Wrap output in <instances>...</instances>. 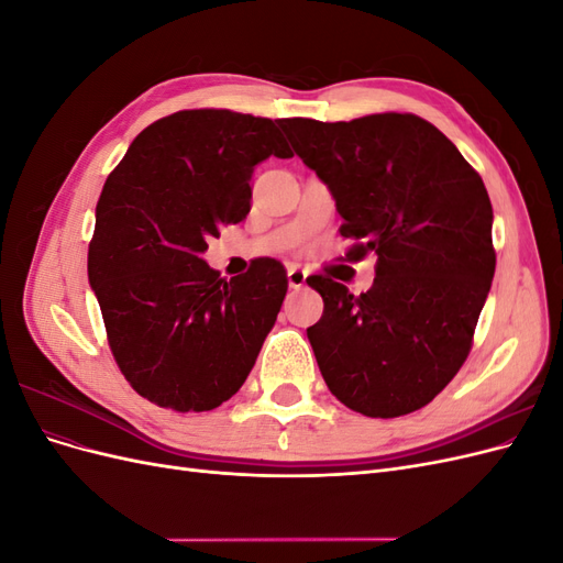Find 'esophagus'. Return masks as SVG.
<instances>
[{
  "mask_svg": "<svg viewBox=\"0 0 563 563\" xmlns=\"http://www.w3.org/2000/svg\"><path fill=\"white\" fill-rule=\"evenodd\" d=\"M286 277H288V286H291V288H302L305 284H308V272H305V269L298 267V265L288 267Z\"/></svg>",
  "mask_w": 563,
  "mask_h": 563,
  "instance_id": "34e87169",
  "label": "esophagus"
}]
</instances>
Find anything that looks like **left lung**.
Returning <instances> with one entry per match:
<instances>
[{"label": "left lung", "mask_w": 563, "mask_h": 563, "mask_svg": "<svg viewBox=\"0 0 563 563\" xmlns=\"http://www.w3.org/2000/svg\"><path fill=\"white\" fill-rule=\"evenodd\" d=\"M296 155L327 183L354 244L376 253V282L354 296L331 277L308 284L323 314L308 329L329 389L352 411L399 418L430 404L465 364L496 272L482 176L416 114L352 122L282 119Z\"/></svg>", "instance_id": "left-lung-1"}]
</instances>
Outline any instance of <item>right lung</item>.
I'll list each match as a JSON object with an SVG mask.
<instances>
[{"mask_svg": "<svg viewBox=\"0 0 563 563\" xmlns=\"http://www.w3.org/2000/svg\"><path fill=\"white\" fill-rule=\"evenodd\" d=\"M277 122L213 108L162 117L100 192L89 282L119 371L162 408L199 413L228 401L275 327L284 265L258 258L228 282L201 253L251 211L255 164L294 157Z\"/></svg>", "mask_w": 563, "mask_h": 563, "instance_id": "obj_1", "label": "right lung"}]
</instances>
